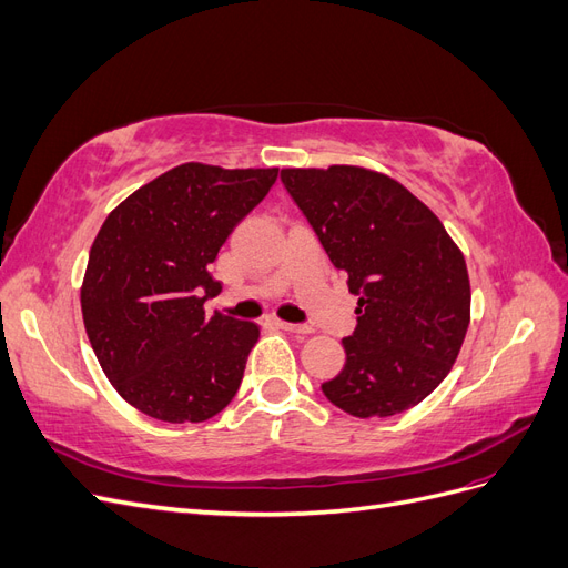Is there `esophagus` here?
Segmentation results:
<instances>
[{
    "mask_svg": "<svg viewBox=\"0 0 568 568\" xmlns=\"http://www.w3.org/2000/svg\"><path fill=\"white\" fill-rule=\"evenodd\" d=\"M280 326V329H284V332H291V334H311L313 329L307 324H291V322H282V320H277L274 322Z\"/></svg>",
    "mask_w": 568,
    "mask_h": 568,
    "instance_id": "1",
    "label": "esophagus"
}]
</instances>
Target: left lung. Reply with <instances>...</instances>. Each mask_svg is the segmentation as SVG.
Listing matches in <instances>:
<instances>
[{
	"mask_svg": "<svg viewBox=\"0 0 568 568\" xmlns=\"http://www.w3.org/2000/svg\"><path fill=\"white\" fill-rule=\"evenodd\" d=\"M282 182L359 296L346 365L324 395L359 419L415 407L448 376L469 329L462 251L432 209L374 170L284 168Z\"/></svg>",
	"mask_w": 568,
	"mask_h": 568,
	"instance_id": "1",
	"label": "left lung"
}]
</instances>
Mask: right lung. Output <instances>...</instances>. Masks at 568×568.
Segmentation results:
<instances>
[{"label":"right lung","mask_w":568,"mask_h":568,"mask_svg":"<svg viewBox=\"0 0 568 568\" xmlns=\"http://www.w3.org/2000/svg\"><path fill=\"white\" fill-rule=\"evenodd\" d=\"M277 173L184 163L136 189L101 225L80 288L84 329L120 398L144 415L196 424L236 395L261 329L205 317L203 303L222 291L209 265Z\"/></svg>","instance_id":"1"}]
</instances>
